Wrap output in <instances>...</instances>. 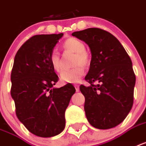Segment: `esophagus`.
Segmentation results:
<instances>
[{
  "label": "esophagus",
  "instance_id": "1",
  "mask_svg": "<svg viewBox=\"0 0 146 146\" xmlns=\"http://www.w3.org/2000/svg\"><path fill=\"white\" fill-rule=\"evenodd\" d=\"M74 87H75V88H76V91L77 92H79V85H74Z\"/></svg>",
  "mask_w": 146,
  "mask_h": 146
}]
</instances>
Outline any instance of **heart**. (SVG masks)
<instances>
[{
  "mask_svg": "<svg viewBox=\"0 0 146 146\" xmlns=\"http://www.w3.org/2000/svg\"><path fill=\"white\" fill-rule=\"evenodd\" d=\"M62 46L65 51H70L75 53L73 60V65L75 67L70 70H63L60 75V79L64 82L75 83L79 81V79L84 74V69L81 66L86 67L89 65V54L85 51L84 42L75 37H70L67 39L64 42ZM49 61L54 71L60 72L62 70L63 66L61 56L56 50H53L51 52L49 55ZM80 64L82 65L81 66Z\"/></svg>",
  "mask_w": 146,
  "mask_h": 146,
  "instance_id": "obj_1",
  "label": "heart"
}]
</instances>
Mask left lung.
Returning a JSON list of instances; mask_svg holds the SVG:
<instances>
[{"instance_id": "left-lung-1", "label": "left lung", "mask_w": 146, "mask_h": 146, "mask_svg": "<svg viewBox=\"0 0 146 146\" xmlns=\"http://www.w3.org/2000/svg\"><path fill=\"white\" fill-rule=\"evenodd\" d=\"M72 35L86 42L92 52L85 78L90 86L79 87L86 118L96 128H112L124 120L133 104L136 76L131 58L116 37L103 29L88 28Z\"/></svg>"}]
</instances>
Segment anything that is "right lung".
Here are the masks:
<instances>
[{
    "label": "right lung",
    "mask_w": 146,
    "mask_h": 146,
    "mask_svg": "<svg viewBox=\"0 0 146 146\" xmlns=\"http://www.w3.org/2000/svg\"><path fill=\"white\" fill-rule=\"evenodd\" d=\"M63 34H38L28 39L18 50L12 69L10 94L15 114L28 131L40 137L62 132L65 110L76 92L70 83L52 88L58 76L49 55Z\"/></svg>",
    "instance_id": "right-lung-1"
}]
</instances>
